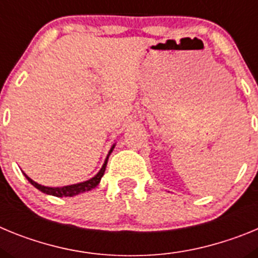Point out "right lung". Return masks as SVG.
Wrapping results in <instances>:
<instances>
[{"mask_svg": "<svg viewBox=\"0 0 258 258\" xmlns=\"http://www.w3.org/2000/svg\"><path fill=\"white\" fill-rule=\"evenodd\" d=\"M115 149V145L111 147L109 150L108 155H107L106 160H104L103 165H102L101 170L97 173V174L93 177V178L88 179V181H84V182H80V183H75V184H68V186H63V187H49V186H42V184L37 183L35 182L33 179H31L26 173H23V174L26 175V178L31 182V184H33L36 188L41 191V192L47 194V195H52V197H56V198H63V197H75V195H79L81 192H86V191H90L93 190L94 187H97L99 182H101L102 177L104 174V170H106V166H107V161H108V157L111 155V152L113 151Z\"/></svg>", "mask_w": 258, "mask_h": 258, "instance_id": "right-lung-1", "label": "right lung"}]
</instances>
